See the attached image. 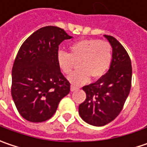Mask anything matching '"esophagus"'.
Returning <instances> with one entry per match:
<instances>
[{
  "instance_id": "1",
  "label": "esophagus",
  "mask_w": 147,
  "mask_h": 147,
  "mask_svg": "<svg viewBox=\"0 0 147 147\" xmlns=\"http://www.w3.org/2000/svg\"><path fill=\"white\" fill-rule=\"evenodd\" d=\"M77 89H78V87L75 86H73V85H71V91H76Z\"/></svg>"
}]
</instances>
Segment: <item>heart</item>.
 I'll return each instance as SVG.
<instances>
[{
    "mask_svg": "<svg viewBox=\"0 0 147 147\" xmlns=\"http://www.w3.org/2000/svg\"><path fill=\"white\" fill-rule=\"evenodd\" d=\"M69 53L59 51L56 61L63 73L69 75L79 62L77 71L69 77L74 85L88 82L91 76L98 80L107 72L111 63L112 52L107 41L98 39H83L74 42L69 47Z\"/></svg>",
    "mask_w": 147,
    "mask_h": 147,
    "instance_id": "b5f03b06",
    "label": "heart"
}]
</instances>
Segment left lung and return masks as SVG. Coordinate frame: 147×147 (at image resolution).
Instances as JSON below:
<instances>
[{
    "mask_svg": "<svg viewBox=\"0 0 147 147\" xmlns=\"http://www.w3.org/2000/svg\"><path fill=\"white\" fill-rule=\"evenodd\" d=\"M104 36L112 47L110 68L97 82L82 87L86 98L79 106L82 120L95 126L107 125L120 114L131 86L132 68L128 53L116 38Z\"/></svg>",
    "mask_w": 147,
    "mask_h": 147,
    "instance_id": "8db88e82",
    "label": "left lung"
}]
</instances>
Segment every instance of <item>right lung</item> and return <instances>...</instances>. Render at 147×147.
<instances>
[{
	"label": "right lung",
	"mask_w": 147,
	"mask_h": 147,
	"mask_svg": "<svg viewBox=\"0 0 147 147\" xmlns=\"http://www.w3.org/2000/svg\"><path fill=\"white\" fill-rule=\"evenodd\" d=\"M71 38L63 29L49 26L23 42L12 67L11 96L24 119L47 121L70 92V82L61 72L56 56L59 45Z\"/></svg>",
	"instance_id": "right-lung-1"
}]
</instances>
